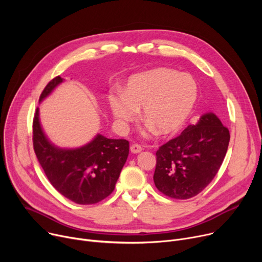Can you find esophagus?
Here are the masks:
<instances>
[{"mask_svg": "<svg viewBox=\"0 0 262 262\" xmlns=\"http://www.w3.org/2000/svg\"><path fill=\"white\" fill-rule=\"evenodd\" d=\"M142 150V147L139 145V144H133L130 146V152L133 154H139Z\"/></svg>", "mask_w": 262, "mask_h": 262, "instance_id": "obj_1", "label": "esophagus"}]
</instances>
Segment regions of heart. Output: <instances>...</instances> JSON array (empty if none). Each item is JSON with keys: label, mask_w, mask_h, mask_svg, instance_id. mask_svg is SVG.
<instances>
[{"label": "heart", "mask_w": 262, "mask_h": 262, "mask_svg": "<svg viewBox=\"0 0 262 262\" xmlns=\"http://www.w3.org/2000/svg\"><path fill=\"white\" fill-rule=\"evenodd\" d=\"M198 98L193 77L171 69L158 68L132 76L123 93L108 96L115 119L124 125L142 109V120L157 135L169 136L180 130Z\"/></svg>", "instance_id": "b5f03b06"}]
</instances>
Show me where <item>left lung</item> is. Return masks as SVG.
I'll return each instance as SVG.
<instances>
[{
	"mask_svg": "<svg viewBox=\"0 0 262 262\" xmlns=\"http://www.w3.org/2000/svg\"><path fill=\"white\" fill-rule=\"evenodd\" d=\"M230 139L213 113L203 115L156 152L154 183L164 195L187 200L198 195L216 175Z\"/></svg>",
	"mask_w": 262,
	"mask_h": 262,
	"instance_id": "1",
	"label": "left lung"
}]
</instances>
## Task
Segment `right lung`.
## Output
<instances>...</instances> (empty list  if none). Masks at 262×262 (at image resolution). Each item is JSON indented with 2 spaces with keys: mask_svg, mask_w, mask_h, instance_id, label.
I'll return each instance as SVG.
<instances>
[{
  "mask_svg": "<svg viewBox=\"0 0 262 262\" xmlns=\"http://www.w3.org/2000/svg\"><path fill=\"white\" fill-rule=\"evenodd\" d=\"M62 81L60 76L52 79L39 102ZM33 143L37 159L52 186L68 200L80 205L99 203L112 193L129 153L127 140L108 139L101 134L80 147L56 146L41 126L39 108L33 122Z\"/></svg>",
  "mask_w": 262,
  "mask_h": 262,
  "instance_id": "add662e5",
  "label": "right lung"
}]
</instances>
